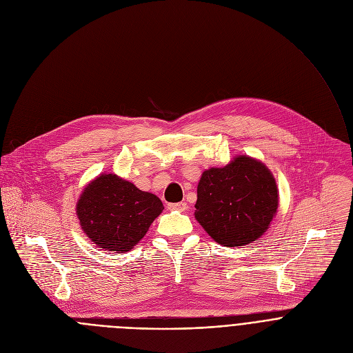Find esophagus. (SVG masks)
I'll return each mask as SVG.
<instances>
[{
	"label": "esophagus",
	"mask_w": 353,
	"mask_h": 353,
	"mask_svg": "<svg viewBox=\"0 0 353 353\" xmlns=\"http://www.w3.org/2000/svg\"><path fill=\"white\" fill-rule=\"evenodd\" d=\"M168 208L172 211H185L187 210V203H170L168 204Z\"/></svg>",
	"instance_id": "1"
}]
</instances>
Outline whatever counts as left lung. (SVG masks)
Instances as JSON below:
<instances>
[{"label": "left lung", "instance_id": "obj_1", "mask_svg": "<svg viewBox=\"0 0 353 353\" xmlns=\"http://www.w3.org/2000/svg\"><path fill=\"white\" fill-rule=\"evenodd\" d=\"M278 210V187L270 169L245 155L225 168H211L196 187L195 219L225 247L261 237Z\"/></svg>", "mask_w": 353, "mask_h": 353}]
</instances>
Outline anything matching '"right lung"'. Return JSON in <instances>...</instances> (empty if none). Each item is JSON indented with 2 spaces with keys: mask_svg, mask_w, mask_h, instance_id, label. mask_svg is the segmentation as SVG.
Returning a JSON list of instances; mask_svg holds the SVG:
<instances>
[{
  "mask_svg": "<svg viewBox=\"0 0 353 353\" xmlns=\"http://www.w3.org/2000/svg\"><path fill=\"white\" fill-rule=\"evenodd\" d=\"M163 211L162 201L116 174H100L82 191L77 215L83 233L112 253H127Z\"/></svg>",
  "mask_w": 353,
  "mask_h": 353,
  "instance_id": "1",
  "label": "right lung"
}]
</instances>
